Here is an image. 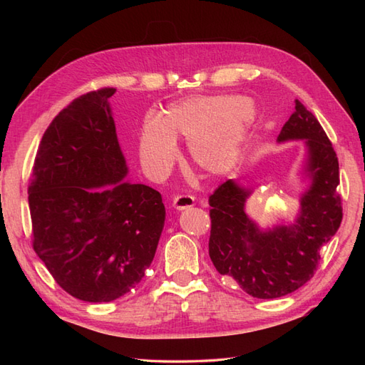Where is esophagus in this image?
<instances>
[{
	"instance_id": "1",
	"label": "esophagus",
	"mask_w": 365,
	"mask_h": 365,
	"mask_svg": "<svg viewBox=\"0 0 365 365\" xmlns=\"http://www.w3.org/2000/svg\"><path fill=\"white\" fill-rule=\"evenodd\" d=\"M172 205L176 210H185L195 205V197L190 195H175L172 200Z\"/></svg>"
}]
</instances>
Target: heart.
<instances>
[{"mask_svg": "<svg viewBox=\"0 0 365 365\" xmlns=\"http://www.w3.org/2000/svg\"><path fill=\"white\" fill-rule=\"evenodd\" d=\"M259 109L245 96H195L148 115L140 132V158L152 175L169 172L178 155L175 138L189 140L196 168L208 175H224L239 164L256 126Z\"/></svg>", "mask_w": 365, "mask_h": 365, "instance_id": "1", "label": "heart"}]
</instances>
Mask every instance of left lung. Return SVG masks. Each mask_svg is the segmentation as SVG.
Masks as SVG:
<instances>
[{
	"label": "left lung",
	"instance_id": "left-lung-1",
	"mask_svg": "<svg viewBox=\"0 0 365 365\" xmlns=\"http://www.w3.org/2000/svg\"><path fill=\"white\" fill-rule=\"evenodd\" d=\"M291 140H304L309 180L294 224L262 230L247 213L252 189L235 180L220 184L208 197V254L215 268L264 300L288 295L314 277L319 248L335 236L342 220L336 153L319 121L298 101L277 137L279 143Z\"/></svg>",
	"mask_w": 365,
	"mask_h": 365
}]
</instances>
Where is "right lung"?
<instances>
[{"label":"right lung","instance_id":"1","mask_svg":"<svg viewBox=\"0 0 365 365\" xmlns=\"http://www.w3.org/2000/svg\"><path fill=\"white\" fill-rule=\"evenodd\" d=\"M77 97L43 132L29 185L33 250L70 295L113 302L145 277L165 208L160 192L125 181L109 97Z\"/></svg>","mask_w":365,"mask_h":365}]
</instances>
